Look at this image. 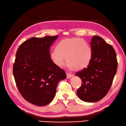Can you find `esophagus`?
Wrapping results in <instances>:
<instances>
[{
    "mask_svg": "<svg viewBox=\"0 0 126 126\" xmlns=\"http://www.w3.org/2000/svg\"><path fill=\"white\" fill-rule=\"evenodd\" d=\"M66 75H67V79H70L71 77H72L73 76H74V75L69 74V73H67Z\"/></svg>",
    "mask_w": 126,
    "mask_h": 126,
    "instance_id": "34e87169",
    "label": "esophagus"
}]
</instances>
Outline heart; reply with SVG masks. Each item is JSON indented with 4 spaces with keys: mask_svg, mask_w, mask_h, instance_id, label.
Wrapping results in <instances>:
<instances>
[{
    "mask_svg": "<svg viewBox=\"0 0 126 126\" xmlns=\"http://www.w3.org/2000/svg\"><path fill=\"white\" fill-rule=\"evenodd\" d=\"M91 46L83 39L66 38L59 41L50 54L54 64L62 68L65 61L69 68L80 71L87 68L92 59Z\"/></svg>",
    "mask_w": 126,
    "mask_h": 126,
    "instance_id": "heart-1",
    "label": "heart"
}]
</instances>
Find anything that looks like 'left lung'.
Returning <instances> with one entry per match:
<instances>
[{"label":"left lung","instance_id":"1","mask_svg":"<svg viewBox=\"0 0 126 126\" xmlns=\"http://www.w3.org/2000/svg\"><path fill=\"white\" fill-rule=\"evenodd\" d=\"M91 46L93 52L91 63L87 68L75 74L82 81L77 94L87 102H97L107 94L118 67L117 55L113 47L102 38L97 35L93 37Z\"/></svg>","mask_w":126,"mask_h":126}]
</instances>
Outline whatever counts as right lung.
Masks as SVG:
<instances>
[{
  "instance_id": "1",
  "label": "right lung",
  "mask_w": 126,
  "mask_h": 126,
  "mask_svg": "<svg viewBox=\"0 0 126 126\" xmlns=\"http://www.w3.org/2000/svg\"><path fill=\"white\" fill-rule=\"evenodd\" d=\"M58 37H32L16 52L13 74L17 87L26 100L37 106L50 104L58 82L66 78L65 71L50 59V47Z\"/></svg>"
}]
</instances>
